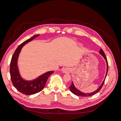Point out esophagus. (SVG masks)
<instances>
[{
  "label": "esophagus",
  "mask_w": 121,
  "mask_h": 121,
  "mask_svg": "<svg viewBox=\"0 0 121 121\" xmlns=\"http://www.w3.org/2000/svg\"><path fill=\"white\" fill-rule=\"evenodd\" d=\"M61 72L64 73H68L69 72V69L68 68H63L61 69Z\"/></svg>",
  "instance_id": "1"
}]
</instances>
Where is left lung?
I'll return each mask as SVG.
<instances>
[{
    "label": "left lung",
    "mask_w": 121,
    "mask_h": 121,
    "mask_svg": "<svg viewBox=\"0 0 121 121\" xmlns=\"http://www.w3.org/2000/svg\"><path fill=\"white\" fill-rule=\"evenodd\" d=\"M99 53L101 55V56H103V57L104 58V60H105L106 63H107V72H106V74H105V78H104V80L103 82H102V83H101L100 86L98 88V89H97V90H96L95 91H94V92H91V93H84V92H82V91H80L79 90H78L77 88L75 86L74 83H73V82L72 81L71 85L69 87V90H70V91H71V92H72L73 94H74L75 95H77V96H90L93 95L95 94L96 93H97V92H98L99 91H100V90L101 89V88H102V86H103L104 84V81H105V78H106V77H107V75L108 71V63L107 58V57H106L105 53H104V52L103 50H102V49H101L100 50V51H99Z\"/></svg>",
    "instance_id": "left-lung-1"
}]
</instances>
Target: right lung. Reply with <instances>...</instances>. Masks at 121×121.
I'll list each match as a JSON object with an SVG mask.
<instances>
[{"label": "right lung", "instance_id": "1", "mask_svg": "<svg viewBox=\"0 0 121 121\" xmlns=\"http://www.w3.org/2000/svg\"><path fill=\"white\" fill-rule=\"evenodd\" d=\"M39 35H35L21 44L14 52L10 61L9 72L13 85L18 91L25 95L34 94L41 91L44 87L49 76L54 72L53 71L47 72L32 80H25L20 75L17 60L21 51L26 44L32 41Z\"/></svg>", "mask_w": 121, "mask_h": 121}]
</instances>
